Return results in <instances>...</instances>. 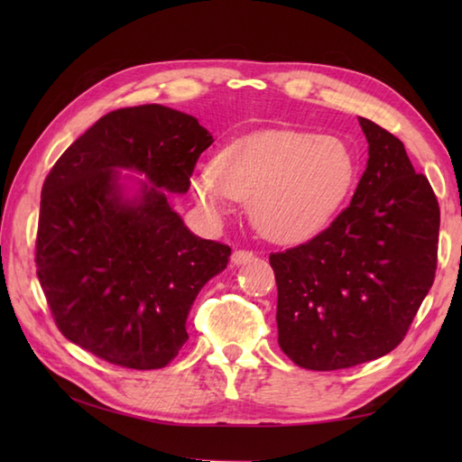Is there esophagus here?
Masks as SVG:
<instances>
[{
  "label": "esophagus",
  "instance_id": "obj_1",
  "mask_svg": "<svg viewBox=\"0 0 462 462\" xmlns=\"http://www.w3.org/2000/svg\"><path fill=\"white\" fill-rule=\"evenodd\" d=\"M254 260V254L248 250H236L232 254V263L234 266H244V263H248Z\"/></svg>",
  "mask_w": 462,
  "mask_h": 462
}]
</instances>
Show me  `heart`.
<instances>
[{
    "label": "heart",
    "mask_w": 462,
    "mask_h": 462,
    "mask_svg": "<svg viewBox=\"0 0 462 462\" xmlns=\"http://www.w3.org/2000/svg\"><path fill=\"white\" fill-rule=\"evenodd\" d=\"M356 174V156L337 136L273 129L226 146L216 166L196 171L192 192L214 218L234 199L250 200V218L262 236L298 244L331 222Z\"/></svg>",
    "instance_id": "heart-1"
}]
</instances>
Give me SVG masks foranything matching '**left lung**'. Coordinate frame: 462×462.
Masks as SVG:
<instances>
[{"instance_id": "obj_1", "label": "left lung", "mask_w": 462, "mask_h": 462, "mask_svg": "<svg viewBox=\"0 0 462 462\" xmlns=\"http://www.w3.org/2000/svg\"><path fill=\"white\" fill-rule=\"evenodd\" d=\"M359 125L369 159L351 204L316 238L270 256L278 343L311 371L393 351L435 280L437 196L397 136L363 116Z\"/></svg>"}]
</instances>
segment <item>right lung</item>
Returning a JSON list of instances; mask_svg holds the SVG:
<instances>
[{
  "label": "right lung",
  "instance_id": "right-lung-1",
  "mask_svg": "<svg viewBox=\"0 0 462 462\" xmlns=\"http://www.w3.org/2000/svg\"><path fill=\"white\" fill-rule=\"evenodd\" d=\"M212 143L192 115L126 106L101 116L47 174L37 278L75 346L143 371L179 356L196 296L232 254L186 228L169 194L189 192L194 164Z\"/></svg>",
  "mask_w": 462,
  "mask_h": 462
}]
</instances>
